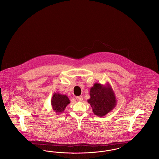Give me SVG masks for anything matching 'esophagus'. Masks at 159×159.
<instances>
[{
    "label": "esophagus",
    "mask_w": 159,
    "mask_h": 159,
    "mask_svg": "<svg viewBox=\"0 0 159 159\" xmlns=\"http://www.w3.org/2000/svg\"><path fill=\"white\" fill-rule=\"evenodd\" d=\"M75 98L76 99L78 100V102H81V101H83V97H82L81 96H76Z\"/></svg>",
    "instance_id": "1"
}]
</instances>
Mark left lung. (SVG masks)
Returning a JSON list of instances; mask_svg holds the SVG:
<instances>
[{"label":"left lung","mask_w":159,"mask_h":159,"mask_svg":"<svg viewBox=\"0 0 159 159\" xmlns=\"http://www.w3.org/2000/svg\"><path fill=\"white\" fill-rule=\"evenodd\" d=\"M90 96L87 102L91 105L93 113L99 117H104L117 105L115 93L109 83L105 85L94 84L90 90Z\"/></svg>","instance_id":"8db88e82"}]
</instances>
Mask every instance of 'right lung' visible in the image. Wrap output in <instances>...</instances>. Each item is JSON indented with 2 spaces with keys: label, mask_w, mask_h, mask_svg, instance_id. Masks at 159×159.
I'll use <instances>...</instances> for the list:
<instances>
[{
  "label": "right lung",
  "mask_w": 159,
  "mask_h": 159,
  "mask_svg": "<svg viewBox=\"0 0 159 159\" xmlns=\"http://www.w3.org/2000/svg\"><path fill=\"white\" fill-rule=\"evenodd\" d=\"M69 103L70 100L67 96L59 93H54L51 100L52 108L58 114L63 112L67 105Z\"/></svg>",
  "instance_id": "1"
}]
</instances>
